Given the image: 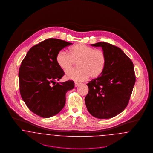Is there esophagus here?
<instances>
[{
  "instance_id": "esophagus-1",
  "label": "esophagus",
  "mask_w": 153,
  "mask_h": 153,
  "mask_svg": "<svg viewBox=\"0 0 153 153\" xmlns=\"http://www.w3.org/2000/svg\"><path fill=\"white\" fill-rule=\"evenodd\" d=\"M74 84H75V87H77V86H78L80 85V83H79L76 82H75Z\"/></svg>"
}]
</instances>
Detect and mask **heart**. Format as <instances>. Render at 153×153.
Returning a JSON list of instances; mask_svg holds the SVG:
<instances>
[{"label": "heart", "mask_w": 153, "mask_h": 153, "mask_svg": "<svg viewBox=\"0 0 153 153\" xmlns=\"http://www.w3.org/2000/svg\"><path fill=\"white\" fill-rule=\"evenodd\" d=\"M69 53L60 51L56 60L59 67L67 71L76 63L77 68L70 70L65 74V78L76 82L99 77L104 71L107 59L104 52L79 43L68 49Z\"/></svg>", "instance_id": "b5f03b06"}]
</instances>
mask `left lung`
Returning <instances> with one entry per match:
<instances>
[{"label": "left lung", "mask_w": 153, "mask_h": 153, "mask_svg": "<svg viewBox=\"0 0 153 153\" xmlns=\"http://www.w3.org/2000/svg\"><path fill=\"white\" fill-rule=\"evenodd\" d=\"M91 45L102 47L107 62L101 75L87 84L85 104L93 116L110 119L122 112L128 104L136 80L134 65L116 46L105 42Z\"/></svg>", "instance_id": "left-lung-1"}]
</instances>
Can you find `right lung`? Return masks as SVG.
<instances>
[{
  "instance_id": "right-lung-1",
  "label": "right lung",
  "mask_w": 153,
  "mask_h": 153,
  "mask_svg": "<svg viewBox=\"0 0 153 153\" xmlns=\"http://www.w3.org/2000/svg\"><path fill=\"white\" fill-rule=\"evenodd\" d=\"M72 43L57 39L41 41L29 49L19 70V91L27 108L36 114L52 117L65 104V94L74 82H57L65 75L57 65V54Z\"/></svg>"
}]
</instances>
